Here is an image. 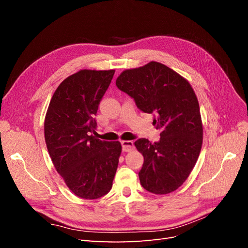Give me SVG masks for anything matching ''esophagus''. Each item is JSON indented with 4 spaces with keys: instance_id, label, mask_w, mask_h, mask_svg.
Segmentation results:
<instances>
[{
    "instance_id": "1",
    "label": "esophagus",
    "mask_w": 248,
    "mask_h": 248,
    "mask_svg": "<svg viewBox=\"0 0 248 248\" xmlns=\"http://www.w3.org/2000/svg\"><path fill=\"white\" fill-rule=\"evenodd\" d=\"M121 144H122V149L124 152H130L134 149L133 141L131 140H122Z\"/></svg>"
}]
</instances>
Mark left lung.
<instances>
[{
    "mask_svg": "<svg viewBox=\"0 0 248 248\" xmlns=\"http://www.w3.org/2000/svg\"><path fill=\"white\" fill-rule=\"evenodd\" d=\"M117 87L128 94L144 112L156 115L154 125L160 140L134 141L144 156L139 172L141 186L149 192L168 194L188 178L202 144V123L197 95L186 78L158 62L124 70Z\"/></svg>",
    "mask_w": 248,
    "mask_h": 248,
    "instance_id": "obj_1",
    "label": "left lung"
}]
</instances>
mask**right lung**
I'll return each instance as SVG.
<instances>
[{"label":"right lung","instance_id":"obj_1","mask_svg":"<svg viewBox=\"0 0 248 248\" xmlns=\"http://www.w3.org/2000/svg\"><path fill=\"white\" fill-rule=\"evenodd\" d=\"M115 70L82 69L65 78L44 119V139L55 169L67 187L85 200L110 190L122 146L96 137V115Z\"/></svg>","mask_w":248,"mask_h":248}]
</instances>
